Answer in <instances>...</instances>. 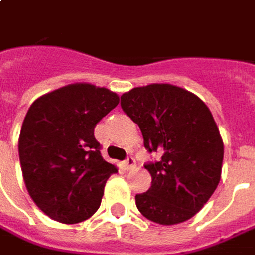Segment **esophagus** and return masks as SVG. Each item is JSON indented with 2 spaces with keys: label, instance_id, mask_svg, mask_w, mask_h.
<instances>
[{
  "label": "esophagus",
  "instance_id": "esophagus-1",
  "mask_svg": "<svg viewBox=\"0 0 255 255\" xmlns=\"http://www.w3.org/2000/svg\"><path fill=\"white\" fill-rule=\"evenodd\" d=\"M123 166H124V169L126 170H132L136 163H135V159L132 156H128L124 162H123Z\"/></svg>",
  "mask_w": 255,
  "mask_h": 255
}]
</instances>
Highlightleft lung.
I'll use <instances>...</instances> for the list:
<instances>
[{
	"instance_id": "8db88e82",
	"label": "left lung",
	"mask_w": 255,
	"mask_h": 255,
	"mask_svg": "<svg viewBox=\"0 0 255 255\" xmlns=\"http://www.w3.org/2000/svg\"><path fill=\"white\" fill-rule=\"evenodd\" d=\"M120 105L139 126L146 150L162 155L145 164L152 186L135 195L136 208L160 225L193 218L221 180L223 142L212 113L198 96L169 84L134 88Z\"/></svg>"
}]
</instances>
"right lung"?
Returning <instances> with one entry per match:
<instances>
[{
  "instance_id": "add662e5",
  "label": "right lung",
  "mask_w": 255,
  "mask_h": 255,
  "mask_svg": "<svg viewBox=\"0 0 255 255\" xmlns=\"http://www.w3.org/2000/svg\"><path fill=\"white\" fill-rule=\"evenodd\" d=\"M119 102L106 88L72 84L43 95L27 110L19 135L23 180L34 204L57 222H82L100 207L117 169L102 157L93 132Z\"/></svg>"
}]
</instances>
